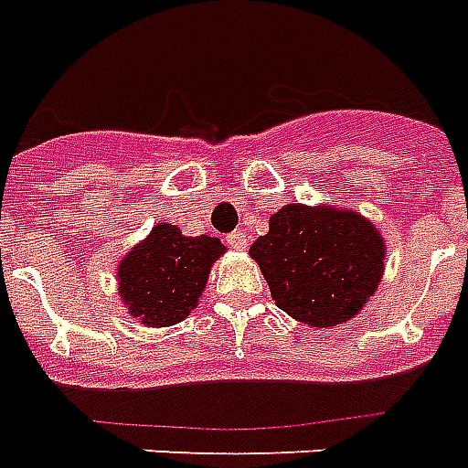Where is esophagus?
<instances>
[{"label":"esophagus","mask_w":468,"mask_h":468,"mask_svg":"<svg viewBox=\"0 0 468 468\" xmlns=\"http://www.w3.org/2000/svg\"><path fill=\"white\" fill-rule=\"evenodd\" d=\"M227 244L231 249H237V251H246L249 249V239H246L244 231H231L229 237H227Z\"/></svg>","instance_id":"1"}]
</instances>
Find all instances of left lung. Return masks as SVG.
Instances as JSON below:
<instances>
[{"label": "left lung", "mask_w": 468, "mask_h": 468, "mask_svg": "<svg viewBox=\"0 0 468 468\" xmlns=\"http://www.w3.org/2000/svg\"><path fill=\"white\" fill-rule=\"evenodd\" d=\"M249 253L282 312L328 328L355 319L377 292L387 246L360 212L290 203L271 217V229Z\"/></svg>", "instance_id": "8db88e82"}]
</instances>
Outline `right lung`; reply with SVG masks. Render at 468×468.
Segmentation results:
<instances>
[{"instance_id":"add662e5","label":"right lung","mask_w":468,"mask_h":468,"mask_svg":"<svg viewBox=\"0 0 468 468\" xmlns=\"http://www.w3.org/2000/svg\"><path fill=\"white\" fill-rule=\"evenodd\" d=\"M222 253L219 239L186 237L176 224H156L118 265L122 304L144 326H174L197 306L212 263Z\"/></svg>"}]
</instances>
